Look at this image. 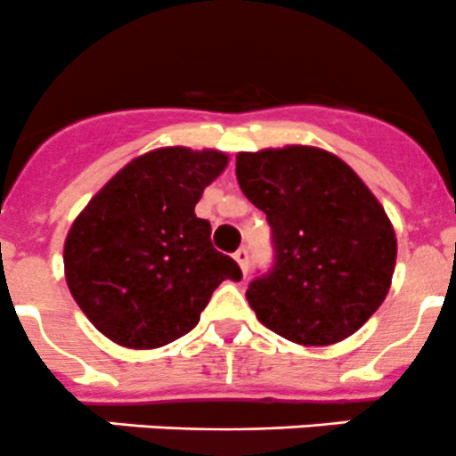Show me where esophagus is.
I'll use <instances>...</instances> for the list:
<instances>
[{
	"label": "esophagus",
	"mask_w": 456,
	"mask_h": 456,
	"mask_svg": "<svg viewBox=\"0 0 456 456\" xmlns=\"http://www.w3.org/2000/svg\"><path fill=\"white\" fill-rule=\"evenodd\" d=\"M233 257H236V262L240 265L242 273L247 275V269H249V249H247V247H240V249L233 254Z\"/></svg>",
	"instance_id": "obj_1"
}]
</instances>
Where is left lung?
<instances>
[{
    "instance_id": "left-lung-1",
    "label": "left lung",
    "mask_w": 456,
    "mask_h": 456,
    "mask_svg": "<svg viewBox=\"0 0 456 456\" xmlns=\"http://www.w3.org/2000/svg\"><path fill=\"white\" fill-rule=\"evenodd\" d=\"M242 194L266 214L273 266L247 289L257 320L302 346H329L379 309L397 238L384 207L330 151L309 145L240 151Z\"/></svg>"
}]
</instances>
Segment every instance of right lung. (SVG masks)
Returning <instances> with one entry per match:
<instances>
[{
  "label": "right lung",
  "instance_id": "right-lung-1",
  "mask_svg": "<svg viewBox=\"0 0 456 456\" xmlns=\"http://www.w3.org/2000/svg\"><path fill=\"white\" fill-rule=\"evenodd\" d=\"M227 163L218 150H151L77 216L63 245L66 282L105 338L141 351L165 346L199 324L223 280L242 278L194 211Z\"/></svg>",
  "mask_w": 456,
  "mask_h": 456
}]
</instances>
